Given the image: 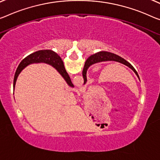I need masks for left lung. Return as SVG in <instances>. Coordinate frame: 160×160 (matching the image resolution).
I'll list each match as a JSON object with an SVG mask.
<instances>
[{"instance_id": "8db88e82", "label": "left lung", "mask_w": 160, "mask_h": 160, "mask_svg": "<svg viewBox=\"0 0 160 160\" xmlns=\"http://www.w3.org/2000/svg\"><path fill=\"white\" fill-rule=\"evenodd\" d=\"M117 61V62H119L122 63V64L126 65L127 66H128L129 68H131V69L133 71V72L136 73V75L137 76V77L139 78V77L137 73V71L135 70V68L132 66V64L127 61L124 58H122L121 56H118L117 54H114V53H111V52H107V51H100V52L96 53L94 55L91 56L89 58H88L87 61L85 62L84 64V67H83V72H82V75H83V80H84V83H86L87 81V72L88 70V67L91 65L94 64V63H98V62H102V61Z\"/></svg>"}]
</instances>
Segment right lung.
Wrapping results in <instances>:
<instances>
[{"mask_svg": "<svg viewBox=\"0 0 160 160\" xmlns=\"http://www.w3.org/2000/svg\"><path fill=\"white\" fill-rule=\"evenodd\" d=\"M33 63H46L53 66L58 71V73L62 76V77L64 78L66 83H68V85L69 87H73V84L72 81H71V78L68 73L66 72L63 61L61 60L60 56L57 53H55L54 51L51 50H41L31 53V54L24 58L20 63L14 76L13 88H15L17 78H18L19 73L21 72V71L26 66Z\"/></svg>", "mask_w": 160, "mask_h": 160, "instance_id": "1", "label": "right lung"}]
</instances>
